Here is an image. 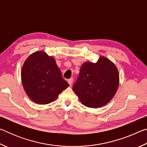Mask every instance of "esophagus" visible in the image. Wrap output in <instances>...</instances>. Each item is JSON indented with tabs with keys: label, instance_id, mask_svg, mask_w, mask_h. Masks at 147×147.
<instances>
[{
	"label": "esophagus",
	"instance_id": "1",
	"mask_svg": "<svg viewBox=\"0 0 147 147\" xmlns=\"http://www.w3.org/2000/svg\"><path fill=\"white\" fill-rule=\"evenodd\" d=\"M67 82H68V83H69V85L71 86L72 84H73V78H70V79H69Z\"/></svg>",
	"mask_w": 147,
	"mask_h": 147
}]
</instances>
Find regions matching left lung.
Wrapping results in <instances>:
<instances>
[{"label":"left lung","instance_id":"left-lung-1","mask_svg":"<svg viewBox=\"0 0 147 147\" xmlns=\"http://www.w3.org/2000/svg\"><path fill=\"white\" fill-rule=\"evenodd\" d=\"M119 85V74L115 65L100 56L96 63L88 61L82 64L73 89L84 106L97 108L113 98Z\"/></svg>","mask_w":147,"mask_h":147}]
</instances>
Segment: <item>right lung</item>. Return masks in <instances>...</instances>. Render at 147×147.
Masks as SVG:
<instances>
[{"instance_id":"obj_1","label":"right lung","mask_w":147,"mask_h":147,"mask_svg":"<svg viewBox=\"0 0 147 147\" xmlns=\"http://www.w3.org/2000/svg\"><path fill=\"white\" fill-rule=\"evenodd\" d=\"M21 81L28 97L38 104L54 101L69 86L55 59L43 51L35 52L27 58L22 67Z\"/></svg>"}]
</instances>
